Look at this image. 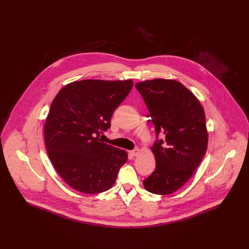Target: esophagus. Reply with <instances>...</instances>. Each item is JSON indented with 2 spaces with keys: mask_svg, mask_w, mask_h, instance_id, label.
<instances>
[{
  "mask_svg": "<svg viewBox=\"0 0 249 249\" xmlns=\"http://www.w3.org/2000/svg\"><path fill=\"white\" fill-rule=\"evenodd\" d=\"M140 151H141V150H140L138 147H136V148H134L133 150H130V154L131 155L132 157H136V156L139 155Z\"/></svg>",
  "mask_w": 249,
  "mask_h": 249,
  "instance_id": "obj_1",
  "label": "esophagus"
}]
</instances>
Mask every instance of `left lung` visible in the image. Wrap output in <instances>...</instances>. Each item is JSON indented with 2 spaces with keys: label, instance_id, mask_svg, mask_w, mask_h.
I'll return each instance as SVG.
<instances>
[{
  "label": "left lung",
  "instance_id": "obj_1",
  "mask_svg": "<svg viewBox=\"0 0 249 249\" xmlns=\"http://www.w3.org/2000/svg\"><path fill=\"white\" fill-rule=\"evenodd\" d=\"M152 117L157 140L151 150L156 169L142 184L155 194L179 190L200 165L208 143L204 110L197 97L173 79L156 78L135 85Z\"/></svg>",
  "mask_w": 249,
  "mask_h": 249
}]
</instances>
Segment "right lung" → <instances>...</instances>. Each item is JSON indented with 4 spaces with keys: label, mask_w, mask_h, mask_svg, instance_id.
<instances>
[{
    "label": "right lung",
    "mask_w": 249,
    "mask_h": 249,
    "mask_svg": "<svg viewBox=\"0 0 249 249\" xmlns=\"http://www.w3.org/2000/svg\"><path fill=\"white\" fill-rule=\"evenodd\" d=\"M133 82L85 79L64 86L54 98L45 123L49 160L73 190L85 194L111 189L128 153L103 142L115 109Z\"/></svg>",
    "instance_id": "1"
}]
</instances>
